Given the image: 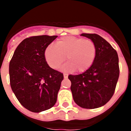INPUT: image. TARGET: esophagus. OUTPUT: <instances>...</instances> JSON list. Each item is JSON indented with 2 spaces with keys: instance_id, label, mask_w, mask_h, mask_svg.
<instances>
[{
  "instance_id": "obj_1",
  "label": "esophagus",
  "mask_w": 131,
  "mask_h": 131,
  "mask_svg": "<svg viewBox=\"0 0 131 131\" xmlns=\"http://www.w3.org/2000/svg\"><path fill=\"white\" fill-rule=\"evenodd\" d=\"M68 77V75L67 73H63V77H64V79H67Z\"/></svg>"
}]
</instances>
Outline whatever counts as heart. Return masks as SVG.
<instances>
[{
    "instance_id": "b5f03b06",
    "label": "heart",
    "mask_w": 131,
    "mask_h": 131,
    "mask_svg": "<svg viewBox=\"0 0 131 131\" xmlns=\"http://www.w3.org/2000/svg\"><path fill=\"white\" fill-rule=\"evenodd\" d=\"M96 54V46L91 40L75 37H64L56 42L49 45L45 51V60L50 67L56 69L66 60L63 71L79 72L86 71L93 63Z\"/></svg>"
}]
</instances>
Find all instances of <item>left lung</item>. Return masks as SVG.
Masks as SVG:
<instances>
[{
	"mask_svg": "<svg viewBox=\"0 0 131 131\" xmlns=\"http://www.w3.org/2000/svg\"><path fill=\"white\" fill-rule=\"evenodd\" d=\"M91 39L96 48L93 63L84 73L69 75L71 91L75 102L86 109L105 105L113 95L119 75L117 52L104 39L97 34L82 33Z\"/></svg>",
	"mask_w": 131,
	"mask_h": 131,
	"instance_id": "left-lung-1",
	"label": "left lung"
}]
</instances>
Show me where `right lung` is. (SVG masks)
<instances>
[{
    "instance_id": "right-lung-1",
    "label": "right lung",
    "mask_w": 131,
    "mask_h": 131,
    "mask_svg": "<svg viewBox=\"0 0 131 131\" xmlns=\"http://www.w3.org/2000/svg\"><path fill=\"white\" fill-rule=\"evenodd\" d=\"M58 36L40 35L24 39L15 50L9 65L10 86L20 104L39 113L55 105L63 79L45 60V51Z\"/></svg>"
}]
</instances>
